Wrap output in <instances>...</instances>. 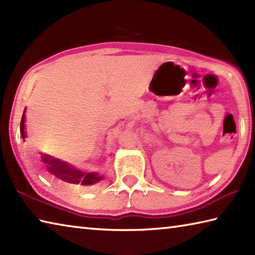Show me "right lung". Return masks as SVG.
<instances>
[{
	"instance_id": "obj_1",
	"label": "right lung",
	"mask_w": 255,
	"mask_h": 255,
	"mask_svg": "<svg viewBox=\"0 0 255 255\" xmlns=\"http://www.w3.org/2000/svg\"><path fill=\"white\" fill-rule=\"evenodd\" d=\"M21 134L22 138L24 139V114L21 121ZM43 161L47 164V170L51 172L55 178H57L59 180L67 182L69 184H81V186L86 187L102 180V177L98 176V173L96 172L84 173L72 168L71 166H68L67 163L56 160V159H53L48 156H44Z\"/></svg>"
}]
</instances>
